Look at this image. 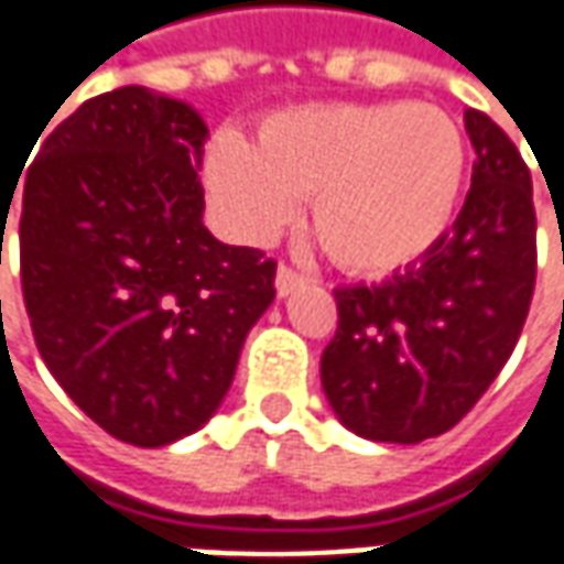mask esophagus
I'll return each instance as SVG.
<instances>
[{
  "mask_svg": "<svg viewBox=\"0 0 564 564\" xmlns=\"http://www.w3.org/2000/svg\"><path fill=\"white\" fill-rule=\"evenodd\" d=\"M274 286H278V296H281V300L283 296H293L300 286H305V274L281 264V268H278V278H274Z\"/></svg>",
  "mask_w": 564,
  "mask_h": 564,
  "instance_id": "1",
  "label": "esophagus"
}]
</instances>
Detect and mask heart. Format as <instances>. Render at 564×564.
Listing matches in <instances>:
<instances>
[{
	"label": "heart",
	"instance_id": "heart-1",
	"mask_svg": "<svg viewBox=\"0 0 564 564\" xmlns=\"http://www.w3.org/2000/svg\"><path fill=\"white\" fill-rule=\"evenodd\" d=\"M205 186L224 221L264 240L308 196L321 249L356 274L421 259L453 218L465 143L449 115L415 102H324L268 115L252 147L218 133Z\"/></svg>",
	"mask_w": 564,
	"mask_h": 564
}]
</instances>
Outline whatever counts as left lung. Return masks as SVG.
Here are the masks:
<instances>
[{
    "instance_id": "8db88e82",
    "label": "left lung",
    "mask_w": 564,
    "mask_h": 564,
    "mask_svg": "<svg viewBox=\"0 0 564 564\" xmlns=\"http://www.w3.org/2000/svg\"><path fill=\"white\" fill-rule=\"evenodd\" d=\"M471 189L449 234L383 283L334 290L321 387L343 427L421 443L456 427L512 356L536 281L531 171L484 111H465Z\"/></svg>"
}]
</instances>
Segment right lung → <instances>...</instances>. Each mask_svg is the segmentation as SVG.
<instances>
[{
  "instance_id": "right-lung-1",
  "label": "right lung",
  "mask_w": 564,
  "mask_h": 564,
  "mask_svg": "<svg viewBox=\"0 0 564 564\" xmlns=\"http://www.w3.org/2000/svg\"><path fill=\"white\" fill-rule=\"evenodd\" d=\"M205 137L181 99L111 89L52 130L24 177L21 290L36 349L102 431L149 449L218 412L274 300V259L203 224Z\"/></svg>"
}]
</instances>
